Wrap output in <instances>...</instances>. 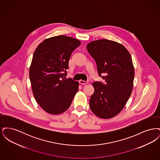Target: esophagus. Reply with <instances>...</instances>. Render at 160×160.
<instances>
[{"label":"esophagus","instance_id":"1","mask_svg":"<svg viewBox=\"0 0 160 160\" xmlns=\"http://www.w3.org/2000/svg\"><path fill=\"white\" fill-rule=\"evenodd\" d=\"M79 83L81 84H83V85H85V84H88V82H85V81H83V80H80L79 81Z\"/></svg>","mask_w":160,"mask_h":160}]
</instances>
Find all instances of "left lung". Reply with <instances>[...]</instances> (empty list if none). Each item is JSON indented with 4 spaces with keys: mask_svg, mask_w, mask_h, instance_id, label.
<instances>
[{
    "mask_svg": "<svg viewBox=\"0 0 160 160\" xmlns=\"http://www.w3.org/2000/svg\"><path fill=\"white\" fill-rule=\"evenodd\" d=\"M96 62L98 74L105 83L95 82L89 101L92 112L102 119L119 114L131 94L134 68L128 50L121 44L106 39L93 41L86 46Z\"/></svg>",
    "mask_w": 160,
    "mask_h": 160,
    "instance_id": "8db88e82",
    "label": "left lung"
}]
</instances>
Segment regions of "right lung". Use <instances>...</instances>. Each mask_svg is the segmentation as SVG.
I'll return each instance as SVG.
<instances>
[{
	"mask_svg": "<svg viewBox=\"0 0 160 160\" xmlns=\"http://www.w3.org/2000/svg\"><path fill=\"white\" fill-rule=\"evenodd\" d=\"M81 44L78 39L65 35L47 38L33 55L29 78L34 98L48 113L59 114L68 109L79 83L66 79L70 56Z\"/></svg>",
	"mask_w": 160,
	"mask_h": 160,
	"instance_id": "1",
	"label": "right lung"
}]
</instances>
